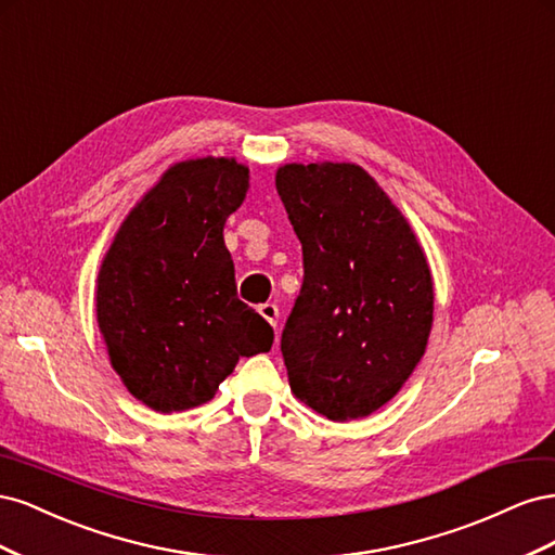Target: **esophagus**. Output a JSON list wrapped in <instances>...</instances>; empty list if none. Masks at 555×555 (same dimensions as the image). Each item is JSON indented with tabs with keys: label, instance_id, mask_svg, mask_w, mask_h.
<instances>
[{
	"label": "esophagus",
	"instance_id": "obj_1",
	"mask_svg": "<svg viewBox=\"0 0 555 555\" xmlns=\"http://www.w3.org/2000/svg\"><path fill=\"white\" fill-rule=\"evenodd\" d=\"M259 314L266 319L268 324H271L273 328H278V319H280V310L275 304H263L259 306Z\"/></svg>",
	"mask_w": 555,
	"mask_h": 555
}]
</instances>
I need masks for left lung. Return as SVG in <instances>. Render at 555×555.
Masks as SVG:
<instances>
[{
    "mask_svg": "<svg viewBox=\"0 0 555 555\" xmlns=\"http://www.w3.org/2000/svg\"><path fill=\"white\" fill-rule=\"evenodd\" d=\"M275 188L306 271L282 331L292 393L331 422H354L386 405L424 357L435 298L426 251L359 164H284Z\"/></svg>",
    "mask_w": 555,
    "mask_h": 555,
    "instance_id": "left-lung-1",
    "label": "left lung"
}]
</instances>
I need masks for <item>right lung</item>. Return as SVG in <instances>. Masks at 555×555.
Returning <instances> with one entry per match:
<instances>
[{"label": "right lung", "instance_id": "right-lung-1", "mask_svg": "<svg viewBox=\"0 0 555 555\" xmlns=\"http://www.w3.org/2000/svg\"><path fill=\"white\" fill-rule=\"evenodd\" d=\"M249 190L233 157L169 166L129 210L96 275V324L113 371L150 410L208 402L273 328L236 296L224 224Z\"/></svg>", "mask_w": 555, "mask_h": 555}]
</instances>
